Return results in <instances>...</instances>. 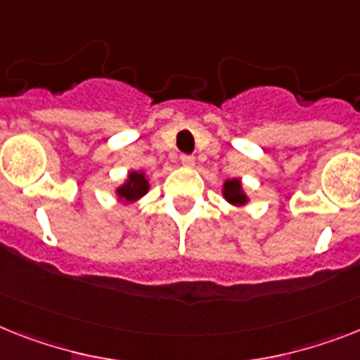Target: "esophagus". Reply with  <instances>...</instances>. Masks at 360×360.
I'll return each instance as SVG.
<instances>
[{
  "label": "esophagus",
  "instance_id": "obj_1",
  "mask_svg": "<svg viewBox=\"0 0 360 360\" xmlns=\"http://www.w3.org/2000/svg\"><path fill=\"white\" fill-rule=\"evenodd\" d=\"M182 163L186 165V167H193L195 165V156L193 154H182Z\"/></svg>",
  "mask_w": 360,
  "mask_h": 360
}]
</instances>
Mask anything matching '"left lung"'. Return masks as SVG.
Instances as JSON below:
<instances>
[{
    "label": "left lung",
    "mask_w": 360,
    "mask_h": 360,
    "mask_svg": "<svg viewBox=\"0 0 360 360\" xmlns=\"http://www.w3.org/2000/svg\"><path fill=\"white\" fill-rule=\"evenodd\" d=\"M224 197H226V200H230L231 204H245L246 202V197L245 193L240 191V184L239 180H228L226 184H224Z\"/></svg>",
    "instance_id": "8db88e82"
}]
</instances>
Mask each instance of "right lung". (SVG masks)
<instances>
[{
  "mask_svg": "<svg viewBox=\"0 0 360 360\" xmlns=\"http://www.w3.org/2000/svg\"><path fill=\"white\" fill-rule=\"evenodd\" d=\"M148 189V182L145 180V176L141 173H130L129 174V182L121 186L117 189V195L121 198H124L127 202H132L136 198L143 197Z\"/></svg>",
  "mask_w": 360,
  "mask_h": 360,
  "instance_id": "1",
  "label": "right lung"
}]
</instances>
